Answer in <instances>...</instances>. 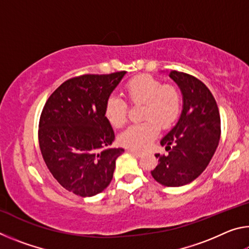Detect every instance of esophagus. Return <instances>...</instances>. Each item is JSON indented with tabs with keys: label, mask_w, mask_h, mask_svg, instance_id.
<instances>
[{
	"label": "esophagus",
	"mask_w": 249,
	"mask_h": 249,
	"mask_svg": "<svg viewBox=\"0 0 249 249\" xmlns=\"http://www.w3.org/2000/svg\"><path fill=\"white\" fill-rule=\"evenodd\" d=\"M128 153H130V154L134 155V156H136V157H141V156H142L141 151H137V150H134V149H129Z\"/></svg>",
	"instance_id": "1"
}]
</instances>
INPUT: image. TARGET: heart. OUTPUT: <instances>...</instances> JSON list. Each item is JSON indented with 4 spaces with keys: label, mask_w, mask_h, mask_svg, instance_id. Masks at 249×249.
<instances>
[{
    "label": "heart",
    "mask_w": 249,
    "mask_h": 249,
    "mask_svg": "<svg viewBox=\"0 0 249 249\" xmlns=\"http://www.w3.org/2000/svg\"><path fill=\"white\" fill-rule=\"evenodd\" d=\"M125 93L130 103L144 105L142 117L146 121L126 128L120 135V144L134 150L145 149L158 135L159 125L167 128L179 117L180 93L176 87L162 84L148 74L138 75L126 83ZM104 115L113 127H122L127 119V104L117 96H109Z\"/></svg>",
    "instance_id": "b5f03b06"
}]
</instances>
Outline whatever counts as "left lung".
<instances>
[{"label":"left lung","mask_w":249,"mask_h":249,"mask_svg":"<svg viewBox=\"0 0 249 249\" xmlns=\"http://www.w3.org/2000/svg\"><path fill=\"white\" fill-rule=\"evenodd\" d=\"M168 74L182 94V111L160 141L168 155L155 154L158 165L151 176L165 187H182L196 180L210 163L220 142L221 119L215 99L203 82L175 70Z\"/></svg>","instance_id":"obj_1"}]
</instances>
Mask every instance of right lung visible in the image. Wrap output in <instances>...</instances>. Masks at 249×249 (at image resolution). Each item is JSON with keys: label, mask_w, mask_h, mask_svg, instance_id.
Returning a JSON list of instances; mask_svg holds the SVG:
<instances>
[{"label": "right lung", "mask_w": 249, "mask_h": 249, "mask_svg": "<svg viewBox=\"0 0 249 249\" xmlns=\"http://www.w3.org/2000/svg\"><path fill=\"white\" fill-rule=\"evenodd\" d=\"M126 71L67 80L46 102L39 121V147L49 171L66 190L87 197L112 181L123 148L105 119L107 100Z\"/></svg>", "instance_id": "1"}]
</instances>
